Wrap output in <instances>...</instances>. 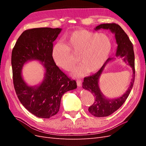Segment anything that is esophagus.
<instances>
[{"label":"esophagus","mask_w":146,"mask_h":146,"mask_svg":"<svg viewBox=\"0 0 146 146\" xmlns=\"http://www.w3.org/2000/svg\"><path fill=\"white\" fill-rule=\"evenodd\" d=\"M77 85L78 86H81L82 85V81L80 80H77Z\"/></svg>","instance_id":"1"}]
</instances>
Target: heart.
<instances>
[{"label":"heart","instance_id":"1","mask_svg":"<svg viewBox=\"0 0 146 146\" xmlns=\"http://www.w3.org/2000/svg\"><path fill=\"white\" fill-rule=\"evenodd\" d=\"M68 45L57 42L53 47L52 58L55 64L69 71L77 62L73 54L79 55L81 64L75 68L72 76L76 77L84 76L87 72H96L107 61L112 49L111 39L104 33L90 32L80 29L74 31L66 38Z\"/></svg>","mask_w":146,"mask_h":146}]
</instances>
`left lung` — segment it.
Listing matches in <instances>:
<instances>
[{
  "label": "left lung",
  "instance_id": "obj_1",
  "mask_svg": "<svg viewBox=\"0 0 146 146\" xmlns=\"http://www.w3.org/2000/svg\"><path fill=\"white\" fill-rule=\"evenodd\" d=\"M110 30L115 35V38L117 44L116 56L122 58L123 62L127 63L132 68L133 75L127 90L122 96L115 99H108L100 91L99 85V78L102 74L105 67L109 61L113 60L109 58L98 72L92 76L85 77L83 82V88L90 91L94 96V102L88 108L89 112L96 117H105L116 111L129 97L133 86L135 77V54L133 44L130 41L129 36L119 25L111 24H102L99 25L94 29L95 30L99 29Z\"/></svg>",
  "mask_w": 146,
  "mask_h": 146
}]
</instances>
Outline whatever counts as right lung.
<instances>
[{"label": "right lung", "mask_w": 146, "mask_h": 146, "mask_svg": "<svg viewBox=\"0 0 146 146\" xmlns=\"http://www.w3.org/2000/svg\"><path fill=\"white\" fill-rule=\"evenodd\" d=\"M61 29L35 28L25 30L17 39L11 54L13 84L21 103L38 117L50 118L59 111L63 95L77 88V83L68 77L52 58L54 42ZM39 60L45 70L38 86H29L21 76L23 65Z\"/></svg>", "instance_id": "add662e5"}]
</instances>
